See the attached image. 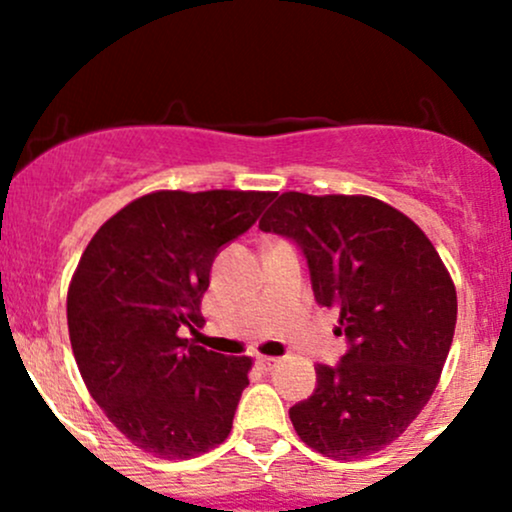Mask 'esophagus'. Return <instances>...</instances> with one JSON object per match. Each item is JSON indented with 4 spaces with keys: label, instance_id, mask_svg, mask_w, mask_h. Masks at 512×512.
Wrapping results in <instances>:
<instances>
[{
    "label": "esophagus",
    "instance_id": "obj_1",
    "mask_svg": "<svg viewBox=\"0 0 512 512\" xmlns=\"http://www.w3.org/2000/svg\"><path fill=\"white\" fill-rule=\"evenodd\" d=\"M255 363H257V368L264 370V373H269V370L276 366V358H272V356H257Z\"/></svg>",
    "mask_w": 512,
    "mask_h": 512
}]
</instances>
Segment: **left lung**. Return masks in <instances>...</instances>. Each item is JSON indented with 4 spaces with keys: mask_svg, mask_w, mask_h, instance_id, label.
Wrapping results in <instances>:
<instances>
[{
    "mask_svg": "<svg viewBox=\"0 0 512 512\" xmlns=\"http://www.w3.org/2000/svg\"><path fill=\"white\" fill-rule=\"evenodd\" d=\"M308 260L315 301L339 310L349 351L317 363V387L289 409L308 448L332 460L378 452L407 431L440 380L457 293L426 233L366 195L284 192L260 219Z\"/></svg>",
    "mask_w": 512,
    "mask_h": 512,
    "instance_id": "obj_1",
    "label": "left lung"
}]
</instances>
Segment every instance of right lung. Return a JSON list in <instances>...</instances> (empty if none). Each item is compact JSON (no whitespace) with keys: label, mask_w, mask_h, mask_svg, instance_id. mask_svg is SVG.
I'll use <instances>...</instances> for the list:
<instances>
[{"label":"right lung","mask_w":512,"mask_h":512,"mask_svg":"<svg viewBox=\"0 0 512 512\" xmlns=\"http://www.w3.org/2000/svg\"><path fill=\"white\" fill-rule=\"evenodd\" d=\"M274 192L161 190L129 202L86 245L67 293L81 378L120 433L168 460L228 438L250 356L178 337L199 313L211 262L257 221Z\"/></svg>","instance_id":"obj_1"}]
</instances>
